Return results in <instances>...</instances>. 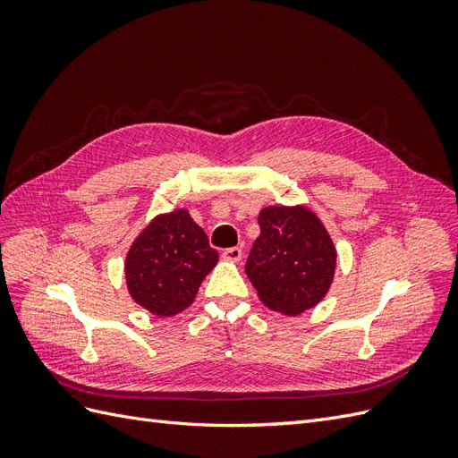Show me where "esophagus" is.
<instances>
[{
	"label": "esophagus",
	"mask_w": 458,
	"mask_h": 458,
	"mask_svg": "<svg viewBox=\"0 0 458 458\" xmlns=\"http://www.w3.org/2000/svg\"><path fill=\"white\" fill-rule=\"evenodd\" d=\"M221 256H224V259H229V261H241L242 250L239 246H231V248H225V250L221 252Z\"/></svg>",
	"instance_id": "34e87169"
}]
</instances>
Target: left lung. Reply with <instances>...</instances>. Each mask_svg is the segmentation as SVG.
Wrapping results in <instances>:
<instances>
[{
  "label": "left lung",
  "mask_w": 458,
  "mask_h": 458,
  "mask_svg": "<svg viewBox=\"0 0 458 458\" xmlns=\"http://www.w3.org/2000/svg\"><path fill=\"white\" fill-rule=\"evenodd\" d=\"M259 237L246 275L273 311L300 315L323 300L336 267L328 233L308 208L271 206L259 212Z\"/></svg>",
  "instance_id": "obj_1"
}]
</instances>
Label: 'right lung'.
Masks as SVG:
<instances>
[{"label": "right lung", "mask_w": 458, "mask_h": 458, "mask_svg": "<svg viewBox=\"0 0 458 458\" xmlns=\"http://www.w3.org/2000/svg\"><path fill=\"white\" fill-rule=\"evenodd\" d=\"M216 263V248L187 210L158 216L128 252L130 294L150 313L175 315L191 306Z\"/></svg>", "instance_id": "obj_1"}]
</instances>
